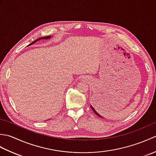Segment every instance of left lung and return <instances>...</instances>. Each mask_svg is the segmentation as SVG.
<instances>
[{"label":"left lung","instance_id":"obj_1","mask_svg":"<svg viewBox=\"0 0 156 156\" xmlns=\"http://www.w3.org/2000/svg\"><path fill=\"white\" fill-rule=\"evenodd\" d=\"M90 108H92V111H93V112H94V113H95V114H96V115H97V116H98V117H101V118H104V117H102V116H101V115H100V114H98V112H97V111H96V110H95V109H94V107H92V105H90Z\"/></svg>","mask_w":156,"mask_h":156}]
</instances>
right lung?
<instances>
[{"label": "right lung", "mask_w": 156, "mask_h": 156, "mask_svg": "<svg viewBox=\"0 0 156 156\" xmlns=\"http://www.w3.org/2000/svg\"><path fill=\"white\" fill-rule=\"evenodd\" d=\"M51 37V35H49V36H46V37H40V38H39V39H36V40H35L34 41H33L32 43H31L30 44H29V45H33L34 44H35V42H37V41H39V40H41V39H49ZM28 45V46H29Z\"/></svg>", "instance_id": "right-lung-1"}]
</instances>
